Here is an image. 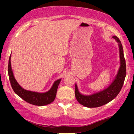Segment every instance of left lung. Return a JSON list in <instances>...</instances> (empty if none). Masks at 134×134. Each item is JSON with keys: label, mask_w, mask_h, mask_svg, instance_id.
I'll return each mask as SVG.
<instances>
[{"label": "left lung", "mask_w": 134, "mask_h": 134, "mask_svg": "<svg viewBox=\"0 0 134 134\" xmlns=\"http://www.w3.org/2000/svg\"><path fill=\"white\" fill-rule=\"evenodd\" d=\"M113 38L118 43L119 47L120 66L113 81L107 88L91 95H84L79 91L76 84L75 96L78 102L87 108H97L107 104L116 98L124 85L126 76V64L124 55V50L121 41L116 36Z\"/></svg>", "instance_id": "8db88e82"}]
</instances>
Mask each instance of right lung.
Wrapping results in <instances>:
<instances>
[{
    "label": "right lung",
    "instance_id": "1",
    "mask_svg": "<svg viewBox=\"0 0 134 134\" xmlns=\"http://www.w3.org/2000/svg\"><path fill=\"white\" fill-rule=\"evenodd\" d=\"M10 57L11 56H10L9 60L8 74L10 84L15 93L24 101L34 105L44 106L53 102L56 97L57 91L62 79L55 81L50 90L45 93H38L24 90L18 84L14 76L10 63Z\"/></svg>",
    "mask_w": 134,
    "mask_h": 134
}]
</instances>
